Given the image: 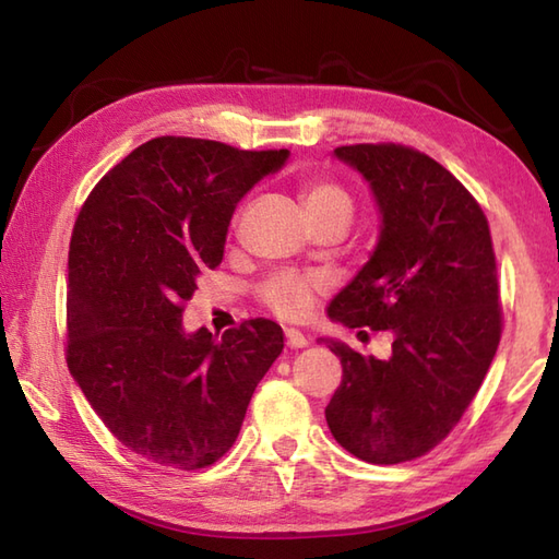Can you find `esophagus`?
<instances>
[{"mask_svg":"<svg viewBox=\"0 0 559 559\" xmlns=\"http://www.w3.org/2000/svg\"><path fill=\"white\" fill-rule=\"evenodd\" d=\"M307 343H310V341L305 338L302 331H298V329H286V346H288L290 350L307 348Z\"/></svg>","mask_w":559,"mask_h":559,"instance_id":"obj_1","label":"esophagus"}]
</instances>
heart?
<instances>
[{
	"label": "heart",
	"mask_w": 559,
	"mask_h": 559,
	"mask_svg": "<svg viewBox=\"0 0 559 559\" xmlns=\"http://www.w3.org/2000/svg\"><path fill=\"white\" fill-rule=\"evenodd\" d=\"M300 201L307 218L326 211H353L346 189L326 180L305 182ZM317 290H322V281L298 276V273H276L261 286V300L283 319H302L310 312Z\"/></svg>",
	"instance_id": "1"
}]
</instances>
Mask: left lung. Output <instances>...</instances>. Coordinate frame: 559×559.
Segmentation results:
<instances>
[{
    "label": "left lung",
    "mask_w": 559,
    "mask_h": 559,
    "mask_svg": "<svg viewBox=\"0 0 559 559\" xmlns=\"http://www.w3.org/2000/svg\"><path fill=\"white\" fill-rule=\"evenodd\" d=\"M331 156L370 185L379 235L329 319L394 343L379 360L322 338L343 365L326 423L353 456L391 466L442 442L490 370L502 334L490 228L468 189L420 151L358 144Z\"/></svg>",
    "instance_id": "8db88e82"
}]
</instances>
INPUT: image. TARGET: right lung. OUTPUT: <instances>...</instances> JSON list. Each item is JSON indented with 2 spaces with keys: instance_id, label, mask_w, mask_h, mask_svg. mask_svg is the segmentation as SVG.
Listing matches in <instances>:
<instances>
[{
  "instance_id": "add662e5",
  "label": "right lung",
  "mask_w": 559,
  "mask_h": 559,
  "mask_svg": "<svg viewBox=\"0 0 559 559\" xmlns=\"http://www.w3.org/2000/svg\"><path fill=\"white\" fill-rule=\"evenodd\" d=\"M290 151L158 136L103 177L69 245L67 365L74 382L141 459L197 471L240 435L283 329L249 319L218 338L185 331L201 271L223 261L233 213Z\"/></svg>"
}]
</instances>
